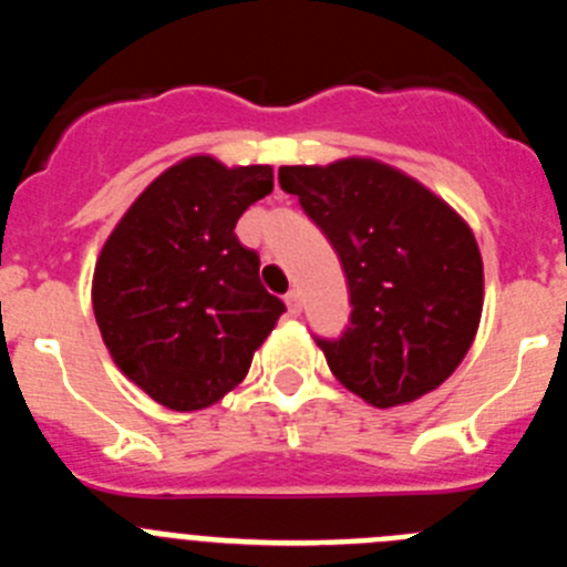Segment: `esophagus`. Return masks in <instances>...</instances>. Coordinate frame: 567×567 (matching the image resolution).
<instances>
[{
    "label": "esophagus",
    "mask_w": 567,
    "mask_h": 567,
    "mask_svg": "<svg viewBox=\"0 0 567 567\" xmlns=\"http://www.w3.org/2000/svg\"><path fill=\"white\" fill-rule=\"evenodd\" d=\"M287 309L289 315H300V309H303V300H300L298 289H289L287 292Z\"/></svg>",
    "instance_id": "esophagus-1"
}]
</instances>
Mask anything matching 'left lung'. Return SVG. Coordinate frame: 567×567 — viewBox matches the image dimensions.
I'll list each match as a JSON object with an SVG mask.
<instances>
[{
  "instance_id": "1",
  "label": "left lung",
  "mask_w": 567,
  "mask_h": 567,
  "mask_svg": "<svg viewBox=\"0 0 567 567\" xmlns=\"http://www.w3.org/2000/svg\"><path fill=\"white\" fill-rule=\"evenodd\" d=\"M278 182L343 264L352 323L318 340L334 378L378 409L452 378L483 318V255L463 215L369 155L280 167Z\"/></svg>"
}]
</instances>
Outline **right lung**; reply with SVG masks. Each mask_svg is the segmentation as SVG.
<instances>
[{
  "instance_id": "right-lung-1",
  "label": "right lung",
  "mask_w": 567,
  "mask_h": 567,
  "mask_svg": "<svg viewBox=\"0 0 567 567\" xmlns=\"http://www.w3.org/2000/svg\"><path fill=\"white\" fill-rule=\"evenodd\" d=\"M272 167L187 155L142 189L104 240L93 315L118 372L173 412H202L247 378L284 300L260 287L258 252L235 238Z\"/></svg>"
}]
</instances>
